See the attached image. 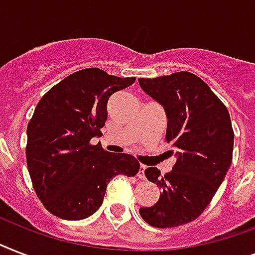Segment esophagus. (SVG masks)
Masks as SVG:
<instances>
[{
  "mask_svg": "<svg viewBox=\"0 0 255 255\" xmlns=\"http://www.w3.org/2000/svg\"><path fill=\"white\" fill-rule=\"evenodd\" d=\"M145 165H140V168H139V172H137V177L140 178V180H144V178H145V173H144V172H145Z\"/></svg>",
  "mask_w": 255,
  "mask_h": 255,
  "instance_id": "esophagus-1",
  "label": "esophagus"
}]
</instances>
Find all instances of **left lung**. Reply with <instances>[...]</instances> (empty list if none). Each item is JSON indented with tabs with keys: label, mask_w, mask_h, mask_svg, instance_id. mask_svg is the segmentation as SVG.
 <instances>
[{
	"label": "left lung",
	"mask_w": 255,
	"mask_h": 255,
	"mask_svg": "<svg viewBox=\"0 0 255 255\" xmlns=\"http://www.w3.org/2000/svg\"><path fill=\"white\" fill-rule=\"evenodd\" d=\"M139 85L164 108L165 139L176 153L173 168L164 176L153 167L144 172L161 193L155 205L140 208V216L155 228L184 225L205 210L229 170L234 144L230 115L209 86L188 71L140 78Z\"/></svg>",
	"instance_id": "1"
}]
</instances>
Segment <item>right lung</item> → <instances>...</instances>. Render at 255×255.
I'll return each instance as SVG.
<instances>
[{"label":"right lung","mask_w":255,"mask_h":255,"mask_svg":"<svg viewBox=\"0 0 255 255\" xmlns=\"http://www.w3.org/2000/svg\"><path fill=\"white\" fill-rule=\"evenodd\" d=\"M133 82L85 69L50 88L37 104L26 132V160L34 190L54 216L69 221L90 217L114 176L139 172L133 156L91 144L102 135L110 96Z\"/></svg>","instance_id":"obj_1"}]
</instances>
